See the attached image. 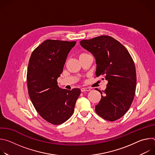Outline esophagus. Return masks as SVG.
<instances>
[{"label":"esophagus","instance_id":"34e87169","mask_svg":"<svg viewBox=\"0 0 155 155\" xmlns=\"http://www.w3.org/2000/svg\"><path fill=\"white\" fill-rule=\"evenodd\" d=\"M91 89L90 87H81V91L84 92V91H90Z\"/></svg>","mask_w":155,"mask_h":155}]
</instances>
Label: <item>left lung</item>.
<instances>
[{"mask_svg":"<svg viewBox=\"0 0 155 155\" xmlns=\"http://www.w3.org/2000/svg\"><path fill=\"white\" fill-rule=\"evenodd\" d=\"M80 45L96 59V75L108 81L106 89L95 110L102 118L114 121L130 108L135 96L136 71L127 49L114 38L101 35L80 41Z\"/></svg>","mask_w":155,"mask_h":155,"instance_id":"left-lung-1","label":"left lung"}]
</instances>
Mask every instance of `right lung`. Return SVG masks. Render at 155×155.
I'll return each mask as SVG.
<instances>
[{
  "label": "right lung",
  "mask_w": 155,
  "mask_h": 155,
  "mask_svg": "<svg viewBox=\"0 0 155 155\" xmlns=\"http://www.w3.org/2000/svg\"><path fill=\"white\" fill-rule=\"evenodd\" d=\"M75 44V41L47 40L33 51L29 59L27 83L30 99L38 114L53 124L69 119L81 93L79 88L61 89L57 81Z\"/></svg>",
  "instance_id": "add662e5"
}]
</instances>
